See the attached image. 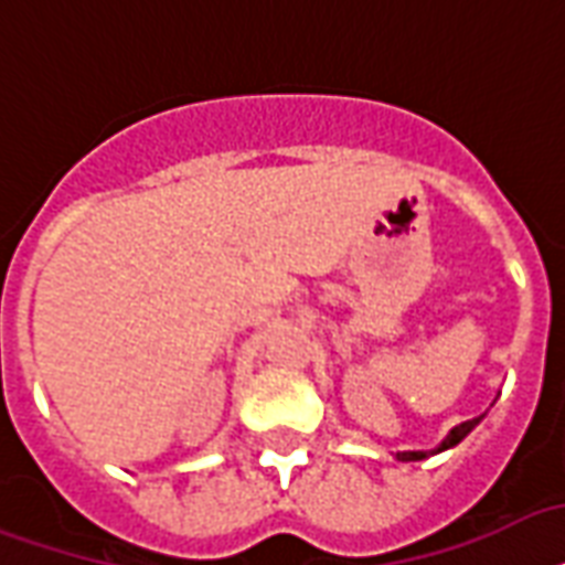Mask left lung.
<instances>
[{"mask_svg": "<svg viewBox=\"0 0 565 565\" xmlns=\"http://www.w3.org/2000/svg\"><path fill=\"white\" fill-rule=\"evenodd\" d=\"M483 420V415L480 417H471V420H465V424L454 426L450 433H447V438L441 441V445L436 447V450H403V454H397V459H403V462H417V459H426V456H433V454H441V450H450V447H456L459 441H462L468 433H471L473 426L480 424Z\"/></svg>", "mask_w": 565, "mask_h": 565, "instance_id": "1", "label": "left lung"}]
</instances>
